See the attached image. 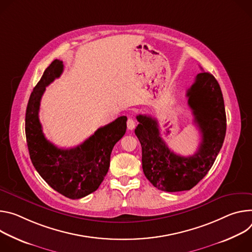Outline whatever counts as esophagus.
I'll return each mask as SVG.
<instances>
[{
  "mask_svg": "<svg viewBox=\"0 0 252 252\" xmlns=\"http://www.w3.org/2000/svg\"><path fill=\"white\" fill-rule=\"evenodd\" d=\"M135 126H136L135 120H134L133 118H129V119L127 120V128H128L129 130H133V129L135 128Z\"/></svg>",
  "mask_w": 252,
  "mask_h": 252,
  "instance_id": "obj_1",
  "label": "esophagus"
}]
</instances>
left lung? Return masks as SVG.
<instances>
[{"label": "left lung", "mask_w": 252, "mask_h": 252, "mask_svg": "<svg viewBox=\"0 0 252 252\" xmlns=\"http://www.w3.org/2000/svg\"><path fill=\"white\" fill-rule=\"evenodd\" d=\"M194 123L201 133L196 153L184 157L171 151L160 136L155 119L138 115L135 134L142 147V168L146 178L162 191L190 190L210 170L224 141L226 114L217 80L207 72L199 73L187 90Z\"/></svg>", "instance_id": "obj_1"}]
</instances>
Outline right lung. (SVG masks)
<instances>
[{
  "instance_id": "obj_1",
  "label": "right lung",
  "mask_w": 252,
  "mask_h": 252,
  "mask_svg": "<svg viewBox=\"0 0 252 252\" xmlns=\"http://www.w3.org/2000/svg\"><path fill=\"white\" fill-rule=\"evenodd\" d=\"M64 70L54 60L31 93L26 110V139L31 161L40 176L57 192L70 199H80L96 191L104 180L114 145L126 132V116L99 128L77 147L61 149L48 141L39 120L41 98L46 87Z\"/></svg>"
}]
</instances>
